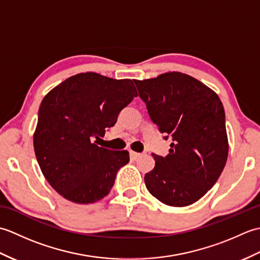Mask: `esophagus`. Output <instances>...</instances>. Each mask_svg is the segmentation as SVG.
<instances>
[{
    "mask_svg": "<svg viewBox=\"0 0 260 260\" xmlns=\"http://www.w3.org/2000/svg\"><path fill=\"white\" fill-rule=\"evenodd\" d=\"M129 154H131V157H133L134 159H136L137 157L141 156V153H137V152H134V151H131Z\"/></svg>",
    "mask_w": 260,
    "mask_h": 260,
    "instance_id": "esophagus-1",
    "label": "esophagus"
}]
</instances>
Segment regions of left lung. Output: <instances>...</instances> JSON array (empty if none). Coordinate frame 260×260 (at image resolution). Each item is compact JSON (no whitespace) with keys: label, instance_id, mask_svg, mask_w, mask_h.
I'll list each match as a JSON object with an SVG mask.
<instances>
[{"label":"left lung","instance_id":"8db88e82","mask_svg":"<svg viewBox=\"0 0 260 260\" xmlns=\"http://www.w3.org/2000/svg\"><path fill=\"white\" fill-rule=\"evenodd\" d=\"M134 82L153 123L173 141L165 157L153 154L147 190L168 206H190L215 184L227 162L222 103L208 86L178 71Z\"/></svg>","mask_w":260,"mask_h":260}]
</instances>
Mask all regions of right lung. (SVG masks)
I'll return each mask as SVG.
<instances>
[{
    "label": "right lung",
    "instance_id": "obj_1",
    "mask_svg": "<svg viewBox=\"0 0 260 260\" xmlns=\"http://www.w3.org/2000/svg\"><path fill=\"white\" fill-rule=\"evenodd\" d=\"M136 96L133 80L81 73L42 99L33 146L43 175L59 194L80 204L108 194L129 153L97 144Z\"/></svg>",
    "mask_w": 260,
    "mask_h": 260
}]
</instances>
